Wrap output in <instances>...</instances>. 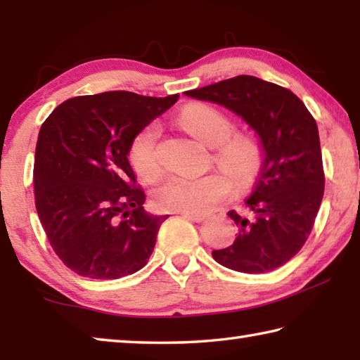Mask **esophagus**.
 Wrapping results in <instances>:
<instances>
[{"mask_svg": "<svg viewBox=\"0 0 360 360\" xmlns=\"http://www.w3.org/2000/svg\"><path fill=\"white\" fill-rule=\"evenodd\" d=\"M182 216L188 219V221H192V222H203V221H206V219H208V216H206V214H192V212H182Z\"/></svg>", "mask_w": 360, "mask_h": 360, "instance_id": "esophagus-1", "label": "esophagus"}]
</instances>
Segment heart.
Listing matches in <instances>:
<instances>
[{
  "mask_svg": "<svg viewBox=\"0 0 360 360\" xmlns=\"http://www.w3.org/2000/svg\"><path fill=\"white\" fill-rule=\"evenodd\" d=\"M181 124L200 141L214 148L212 160L227 174L205 176H172L154 191V203L158 210L173 212L203 214L230 195L232 181L236 191H246L257 181L264 163V152L252 136L235 131V124L221 109L210 105H191L179 115ZM160 129L155 124L133 138L129 158L133 169L144 181H154L163 172L157 141Z\"/></svg>",
  "mask_w": 360,
  "mask_h": 360,
  "instance_id": "b5f03b06",
  "label": "heart"
}]
</instances>
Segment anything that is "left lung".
I'll return each mask as SVG.
<instances>
[{"mask_svg": "<svg viewBox=\"0 0 360 360\" xmlns=\"http://www.w3.org/2000/svg\"><path fill=\"white\" fill-rule=\"evenodd\" d=\"M241 115L260 136L264 167L246 211H230L238 233L212 257L241 273H265L294 257L311 233L324 195V167L316 120L289 89L236 76L187 90Z\"/></svg>", "mask_w": 360, "mask_h": 360, "instance_id": "obj_1", "label": "left lung"}]
</instances>
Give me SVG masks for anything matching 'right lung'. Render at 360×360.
Instances as JSON below:
<instances>
[{"label":"right lung","mask_w":360,"mask_h":360,"mask_svg":"<svg viewBox=\"0 0 360 360\" xmlns=\"http://www.w3.org/2000/svg\"><path fill=\"white\" fill-rule=\"evenodd\" d=\"M178 98L124 90L75 96L42 124L36 211L58 259L77 275L117 279L148 264L168 216L146 214L127 155L133 138Z\"/></svg>","instance_id":"right-lung-1"}]
</instances>
